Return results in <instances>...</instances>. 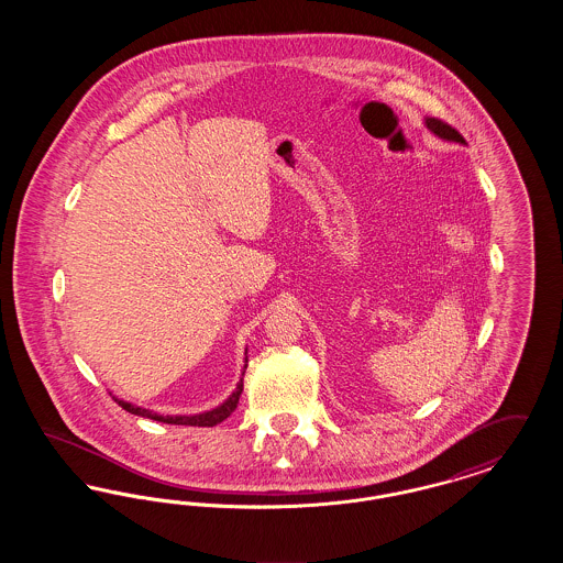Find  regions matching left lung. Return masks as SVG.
<instances>
[{
    "mask_svg": "<svg viewBox=\"0 0 563 563\" xmlns=\"http://www.w3.org/2000/svg\"><path fill=\"white\" fill-rule=\"evenodd\" d=\"M424 126H427L430 133L434 134L437 139H443V141H448V143H457V145H466L464 136L457 133L455 129H452L450 124L441 122V120H434V118H424Z\"/></svg>",
    "mask_w": 563,
    "mask_h": 563,
    "instance_id": "obj_1",
    "label": "left lung"
}]
</instances>
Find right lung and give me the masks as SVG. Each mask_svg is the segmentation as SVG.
Listing matches in <instances>:
<instances>
[{"label": "right lung", "mask_w": 563, "mask_h": 563, "mask_svg": "<svg viewBox=\"0 0 563 563\" xmlns=\"http://www.w3.org/2000/svg\"><path fill=\"white\" fill-rule=\"evenodd\" d=\"M246 361H249V356H246V349H244V367H242V375H244V369H246ZM242 393V377L236 382V388L232 390V395L225 399L223 402H219L217 407L213 409H207V411H200V413H189V416H164V413H158V411H154V409H147V407H139V405H133V402L124 401V399H118V397H113V401L118 402L122 409H126L129 413H134V416H141V418H150V420H156V422H162V424H181V427H217L219 422H223L234 409H236V405H239V399H241ZM111 395V393H109Z\"/></svg>", "instance_id": "1"}]
</instances>
